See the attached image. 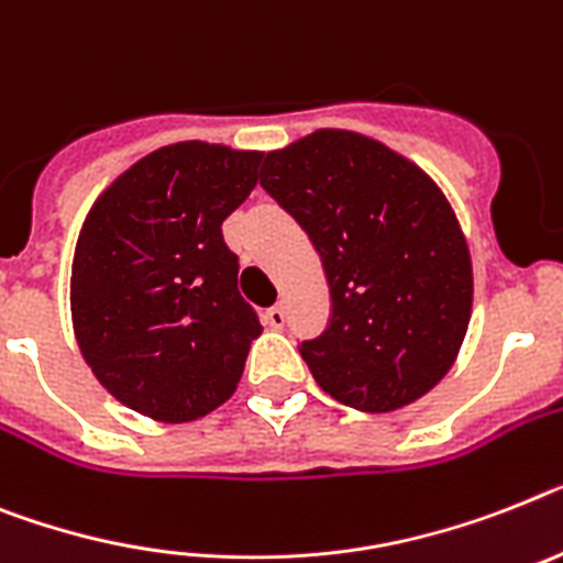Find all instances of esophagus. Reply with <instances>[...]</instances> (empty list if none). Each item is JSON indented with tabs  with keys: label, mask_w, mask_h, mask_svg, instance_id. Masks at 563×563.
<instances>
[{
	"label": "esophagus",
	"mask_w": 563,
	"mask_h": 563,
	"mask_svg": "<svg viewBox=\"0 0 563 563\" xmlns=\"http://www.w3.org/2000/svg\"><path fill=\"white\" fill-rule=\"evenodd\" d=\"M266 323L272 325V329H283V325H286V309H283V306H272V309L266 311Z\"/></svg>",
	"instance_id": "1"
}]
</instances>
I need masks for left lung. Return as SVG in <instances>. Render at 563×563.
<instances>
[{
	"mask_svg": "<svg viewBox=\"0 0 563 563\" xmlns=\"http://www.w3.org/2000/svg\"><path fill=\"white\" fill-rule=\"evenodd\" d=\"M260 186L323 260L332 323L300 346L320 389L363 412H391L441 384L472 318L470 245L441 186L346 129L268 151Z\"/></svg>",
	"mask_w": 563,
	"mask_h": 563,
	"instance_id": "8db88e82",
	"label": "left lung"
}]
</instances>
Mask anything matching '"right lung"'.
<instances>
[{
	"label": "right lung",
	"mask_w": 563,
	"mask_h": 563,
	"mask_svg": "<svg viewBox=\"0 0 563 563\" xmlns=\"http://www.w3.org/2000/svg\"><path fill=\"white\" fill-rule=\"evenodd\" d=\"M263 151L186 140L122 172L85 217L70 323L102 389L159 423L234 395L263 325L238 291L223 220L257 186Z\"/></svg>",
	"instance_id": "right-lung-1"
}]
</instances>
